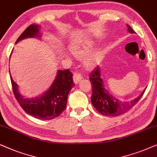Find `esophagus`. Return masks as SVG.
Wrapping results in <instances>:
<instances>
[{
  "mask_svg": "<svg viewBox=\"0 0 157 157\" xmlns=\"http://www.w3.org/2000/svg\"><path fill=\"white\" fill-rule=\"evenodd\" d=\"M82 75L80 72H74L73 73V80H74V82L75 84H77L82 79Z\"/></svg>",
  "mask_w": 157,
  "mask_h": 157,
  "instance_id": "esophagus-1",
  "label": "esophagus"
}]
</instances>
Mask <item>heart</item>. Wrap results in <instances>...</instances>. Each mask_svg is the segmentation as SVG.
I'll use <instances>...</instances> for the list:
<instances>
[{
	"mask_svg": "<svg viewBox=\"0 0 157 157\" xmlns=\"http://www.w3.org/2000/svg\"><path fill=\"white\" fill-rule=\"evenodd\" d=\"M93 47V43L89 40L79 41L72 44L71 49L74 55L77 57H84L85 55L91 51ZM103 54L100 49H97L90 54L85 59V64L87 67H91L101 61Z\"/></svg>",
	"mask_w": 157,
	"mask_h": 157,
	"instance_id": "1",
	"label": "heart"
}]
</instances>
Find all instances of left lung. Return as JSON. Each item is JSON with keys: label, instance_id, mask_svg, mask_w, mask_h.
<instances>
[{"label": "left lung", "instance_id": "8db88e82", "mask_svg": "<svg viewBox=\"0 0 157 157\" xmlns=\"http://www.w3.org/2000/svg\"><path fill=\"white\" fill-rule=\"evenodd\" d=\"M128 31L131 33H134L135 31L128 25ZM90 80L92 86L91 102L95 109L100 113L106 116H117L124 113L132 108L140 98L144 95V90L140 96L131 101H121L108 93L107 90L104 87V85L100 76L99 67L97 66L90 74Z\"/></svg>", "mask_w": 157, "mask_h": 157}]
</instances>
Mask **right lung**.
Wrapping results in <instances>:
<instances>
[{
    "label": "right lung",
    "instance_id": "add662e5",
    "mask_svg": "<svg viewBox=\"0 0 157 157\" xmlns=\"http://www.w3.org/2000/svg\"><path fill=\"white\" fill-rule=\"evenodd\" d=\"M39 26L31 24L20 35L16 43L29 37L39 36ZM12 89L21 108L26 113L41 120H51L59 116L65 110L68 94L75 85L72 73L68 70H58L57 75L50 88L36 98H25L18 91V85L10 77Z\"/></svg>",
    "mask_w": 157,
    "mask_h": 157
}]
</instances>
